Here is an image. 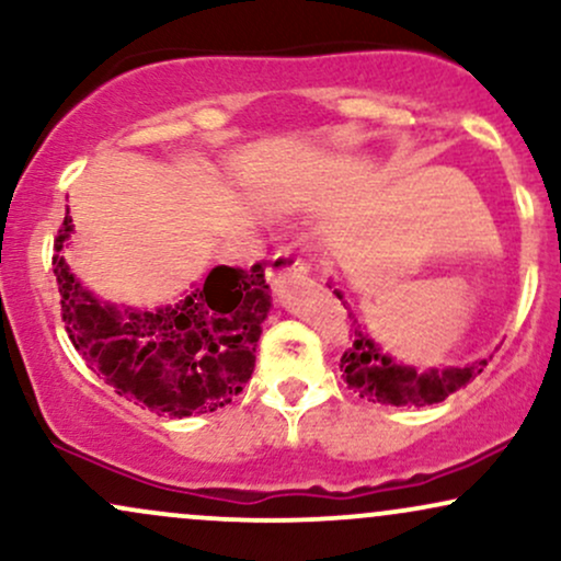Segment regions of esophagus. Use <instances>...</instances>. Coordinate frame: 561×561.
I'll return each mask as SVG.
<instances>
[{"label": "esophagus", "instance_id": "34e87169", "mask_svg": "<svg viewBox=\"0 0 561 561\" xmlns=\"http://www.w3.org/2000/svg\"><path fill=\"white\" fill-rule=\"evenodd\" d=\"M308 263L302 259H295L289 250H276L272 255V263H268L266 276L268 279H282V276H306Z\"/></svg>", "mask_w": 561, "mask_h": 561}]
</instances>
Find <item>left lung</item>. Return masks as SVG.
Here are the masks:
<instances>
[{
	"mask_svg": "<svg viewBox=\"0 0 561 561\" xmlns=\"http://www.w3.org/2000/svg\"><path fill=\"white\" fill-rule=\"evenodd\" d=\"M340 300L343 295L334 289ZM351 319V313H347ZM347 343L343 358H340V369L347 388L358 392V398H366L371 403H390V405H433L446 401L450 392L461 390L469 379H474L488 366V358L474 362L472 366H461V369H430L416 371L411 366L396 364L390 356L379 351V345L369 334L356 327V321L347 330Z\"/></svg>",
	"mask_w": 561,
	"mask_h": 561,
	"instance_id": "1",
	"label": "left lung"
}]
</instances>
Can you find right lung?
Returning <instances> with one entry per match:
<instances>
[{"mask_svg": "<svg viewBox=\"0 0 561 561\" xmlns=\"http://www.w3.org/2000/svg\"><path fill=\"white\" fill-rule=\"evenodd\" d=\"M55 237L53 268L60 311L76 351L96 377L128 401L176 420L210 414L240 396L255 369V343L272 308L263 266H216L176 306L134 311L100 302L70 274Z\"/></svg>", "mask_w": 561, "mask_h": 561, "instance_id": "obj_1", "label": "right lung"}]
</instances>
